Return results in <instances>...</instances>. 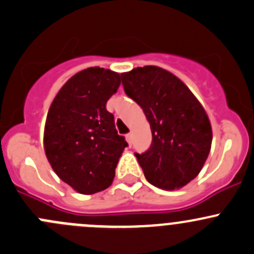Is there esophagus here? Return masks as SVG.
<instances>
[{
  "mask_svg": "<svg viewBox=\"0 0 254 254\" xmlns=\"http://www.w3.org/2000/svg\"><path fill=\"white\" fill-rule=\"evenodd\" d=\"M126 140L128 142V144H129V146L132 145V134H127L126 135Z\"/></svg>",
  "mask_w": 254,
  "mask_h": 254,
  "instance_id": "obj_1",
  "label": "esophagus"
}]
</instances>
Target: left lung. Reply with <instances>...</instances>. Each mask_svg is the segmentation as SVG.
Here are the masks:
<instances>
[{"mask_svg":"<svg viewBox=\"0 0 254 254\" xmlns=\"http://www.w3.org/2000/svg\"><path fill=\"white\" fill-rule=\"evenodd\" d=\"M125 93L144 111L151 145L137 154L145 179L161 190H179L204 165L213 140L202 104L181 79L169 70L144 66L122 73Z\"/></svg>","mask_w":254,"mask_h":254,"instance_id":"left-lung-1","label":"left lung"}]
</instances>
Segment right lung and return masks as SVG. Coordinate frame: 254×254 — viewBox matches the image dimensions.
<instances>
[{"instance_id":"1","label":"right lung","mask_w":254,"mask_h":254,"mask_svg":"<svg viewBox=\"0 0 254 254\" xmlns=\"http://www.w3.org/2000/svg\"><path fill=\"white\" fill-rule=\"evenodd\" d=\"M120 84L121 77L114 70L83 69L64 83L49 109L44 130L46 158L57 176L82 194L111 186L128 145L106 110Z\"/></svg>"}]
</instances>
